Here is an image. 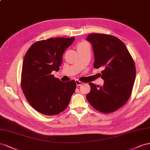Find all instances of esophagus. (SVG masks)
Returning a JSON list of instances; mask_svg holds the SVG:
<instances>
[{
    "mask_svg": "<svg viewBox=\"0 0 150 150\" xmlns=\"http://www.w3.org/2000/svg\"><path fill=\"white\" fill-rule=\"evenodd\" d=\"M75 83H76V86H80V85H82V84L83 83L82 82H80V81L78 80H75Z\"/></svg>",
    "mask_w": 150,
    "mask_h": 150,
    "instance_id": "34e87169",
    "label": "esophagus"
}]
</instances>
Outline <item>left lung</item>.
<instances>
[{
	"mask_svg": "<svg viewBox=\"0 0 150 150\" xmlns=\"http://www.w3.org/2000/svg\"><path fill=\"white\" fill-rule=\"evenodd\" d=\"M92 44L93 67H104L102 86L89 83L91 92L87 99L91 105L103 113H110L125 104L130 97L134 83L136 68L126 45L117 38L93 33L87 39Z\"/></svg>",
	"mask_w": 150,
	"mask_h": 150,
	"instance_id": "obj_1",
	"label": "left lung"
}]
</instances>
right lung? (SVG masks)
<instances>
[{
  "instance_id": "add662e5",
  "label": "right lung",
  "mask_w": 150,
  "mask_h": 150,
  "mask_svg": "<svg viewBox=\"0 0 150 150\" xmlns=\"http://www.w3.org/2000/svg\"><path fill=\"white\" fill-rule=\"evenodd\" d=\"M74 40L75 38H55L38 41L25 54L21 87L29 103L41 114L53 115L62 112L75 91L74 80L61 82L51 75L59 70L63 53Z\"/></svg>"
}]
</instances>
